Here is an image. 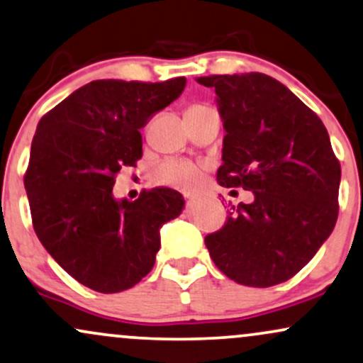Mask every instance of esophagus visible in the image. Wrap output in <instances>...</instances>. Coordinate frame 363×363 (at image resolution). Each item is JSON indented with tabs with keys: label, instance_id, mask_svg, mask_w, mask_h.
Instances as JSON below:
<instances>
[{
	"label": "esophagus",
	"instance_id": "34e87169",
	"mask_svg": "<svg viewBox=\"0 0 363 363\" xmlns=\"http://www.w3.org/2000/svg\"><path fill=\"white\" fill-rule=\"evenodd\" d=\"M195 202H197V197H195V195H186V203H189V206Z\"/></svg>",
	"mask_w": 363,
	"mask_h": 363
}]
</instances>
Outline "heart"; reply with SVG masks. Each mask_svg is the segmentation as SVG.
<instances>
[{
  "label": "heart",
  "instance_id": "1",
  "mask_svg": "<svg viewBox=\"0 0 363 363\" xmlns=\"http://www.w3.org/2000/svg\"><path fill=\"white\" fill-rule=\"evenodd\" d=\"M206 105H191L190 108H200ZM199 168L195 164L189 163V161H177L168 160L163 161L156 166L155 177L160 183H166V185H177V186H189L194 185L199 180Z\"/></svg>",
  "mask_w": 363,
  "mask_h": 363
}]
</instances>
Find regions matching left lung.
Returning <instances> with one entry per match:
<instances>
[{"instance_id":"left-lung-1","label":"left lung","mask_w":363,"mask_h":363,"mask_svg":"<svg viewBox=\"0 0 363 363\" xmlns=\"http://www.w3.org/2000/svg\"><path fill=\"white\" fill-rule=\"evenodd\" d=\"M225 130L220 186L253 191L206 246L225 277L248 287L292 279L333 233L342 168L325 123L262 72L206 76Z\"/></svg>"}]
</instances>
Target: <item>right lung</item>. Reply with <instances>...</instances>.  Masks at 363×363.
I'll list each match as a JSON object with an SVG mask.
<instances>
[{
    "mask_svg": "<svg viewBox=\"0 0 363 363\" xmlns=\"http://www.w3.org/2000/svg\"><path fill=\"white\" fill-rule=\"evenodd\" d=\"M186 79H96L38 122L23 183L42 246L72 279L101 294L134 287L155 267L160 229L182 214L173 189L115 199V174L143 156L152 113L177 100Z\"/></svg>",
    "mask_w": 363,
    "mask_h": 363,
    "instance_id": "1",
    "label": "right lung"
}]
</instances>
